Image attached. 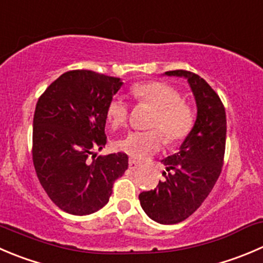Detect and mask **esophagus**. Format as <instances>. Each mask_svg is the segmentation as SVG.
Masks as SVG:
<instances>
[{"instance_id": "1", "label": "esophagus", "mask_w": 263, "mask_h": 263, "mask_svg": "<svg viewBox=\"0 0 263 263\" xmlns=\"http://www.w3.org/2000/svg\"><path fill=\"white\" fill-rule=\"evenodd\" d=\"M128 165H129V168H131V170H136V168H139L140 165H141V163L140 162H137V160H135V159H129V162H128Z\"/></svg>"}]
</instances>
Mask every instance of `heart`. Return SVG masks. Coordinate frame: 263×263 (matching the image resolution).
<instances>
[{"label": "heart", "instance_id": "heart-1", "mask_svg": "<svg viewBox=\"0 0 263 263\" xmlns=\"http://www.w3.org/2000/svg\"><path fill=\"white\" fill-rule=\"evenodd\" d=\"M137 103L153 109L146 132H129L117 142V147L135 159H146L162 146V136L167 145L183 141L195 123L193 106L182 100L181 93L164 82L150 81L131 88ZM106 119L110 127L118 128L128 118V106L122 99L113 98L106 105Z\"/></svg>", "mask_w": 263, "mask_h": 263}]
</instances>
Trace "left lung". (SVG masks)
<instances>
[{
    "instance_id": "left-lung-1",
    "label": "left lung",
    "mask_w": 263,
    "mask_h": 263,
    "mask_svg": "<svg viewBox=\"0 0 263 263\" xmlns=\"http://www.w3.org/2000/svg\"><path fill=\"white\" fill-rule=\"evenodd\" d=\"M165 76L187 80L196 103V121L180 152L162 160L164 181L139 195L140 204L155 222L173 225L202 205L220 176L226 145V113L212 87L195 73L171 70Z\"/></svg>"
}]
</instances>
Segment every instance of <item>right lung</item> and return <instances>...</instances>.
Here are the masks:
<instances>
[{
    "mask_svg": "<svg viewBox=\"0 0 263 263\" xmlns=\"http://www.w3.org/2000/svg\"><path fill=\"white\" fill-rule=\"evenodd\" d=\"M123 82L92 70H69L38 99L33 118V164L50 199L86 216L109 202L128 168L124 153L96 155L106 144V105Z\"/></svg>",
    "mask_w": 263,
    "mask_h": 263,
    "instance_id": "add662e5",
    "label": "right lung"
}]
</instances>
